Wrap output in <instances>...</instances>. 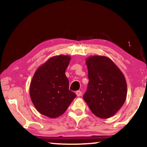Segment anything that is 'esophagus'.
Wrapping results in <instances>:
<instances>
[{
	"mask_svg": "<svg viewBox=\"0 0 147 147\" xmlns=\"http://www.w3.org/2000/svg\"><path fill=\"white\" fill-rule=\"evenodd\" d=\"M76 95H77V96H78V97L82 96V92L80 91V90H78V91H76Z\"/></svg>",
	"mask_w": 147,
	"mask_h": 147,
	"instance_id": "1",
	"label": "esophagus"
}]
</instances>
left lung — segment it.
I'll list each match as a JSON object with an SVG mask.
<instances>
[{
  "label": "left lung",
  "instance_id": "1",
  "mask_svg": "<svg viewBox=\"0 0 147 147\" xmlns=\"http://www.w3.org/2000/svg\"><path fill=\"white\" fill-rule=\"evenodd\" d=\"M89 83L83 96L92 113L100 118L113 116L125 102L127 85L124 74L110 58L86 59Z\"/></svg>",
  "mask_w": 147,
  "mask_h": 147
}]
</instances>
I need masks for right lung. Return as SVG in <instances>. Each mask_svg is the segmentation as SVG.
<instances>
[{
  "mask_svg": "<svg viewBox=\"0 0 147 147\" xmlns=\"http://www.w3.org/2000/svg\"><path fill=\"white\" fill-rule=\"evenodd\" d=\"M70 60L69 55L53 56L34 74L30 84V97L36 109L43 115L59 117L76 97L69 90V80L65 74Z\"/></svg>",
  "mask_w": 147,
  "mask_h": 147,
  "instance_id": "1",
  "label": "right lung"
}]
</instances>
